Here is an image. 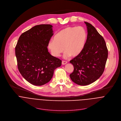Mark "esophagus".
Returning a JSON list of instances; mask_svg holds the SVG:
<instances>
[{
  "label": "esophagus",
  "mask_w": 121,
  "mask_h": 121,
  "mask_svg": "<svg viewBox=\"0 0 121 121\" xmlns=\"http://www.w3.org/2000/svg\"><path fill=\"white\" fill-rule=\"evenodd\" d=\"M67 61H65V60H62V65H65L66 64V63H67Z\"/></svg>",
  "instance_id": "34e87169"
}]
</instances>
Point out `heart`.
I'll use <instances>...</instances> for the list:
<instances>
[{
  "mask_svg": "<svg viewBox=\"0 0 121 121\" xmlns=\"http://www.w3.org/2000/svg\"><path fill=\"white\" fill-rule=\"evenodd\" d=\"M86 31L82 26L68 27L59 32L54 37V40L48 43V48L55 57L60 56L65 52L68 58L78 56L82 51L86 41Z\"/></svg>",
  "mask_w": 121,
  "mask_h": 121,
  "instance_id": "heart-1",
  "label": "heart"
}]
</instances>
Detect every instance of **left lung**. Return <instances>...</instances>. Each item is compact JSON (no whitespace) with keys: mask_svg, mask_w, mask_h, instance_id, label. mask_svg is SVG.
<instances>
[{"mask_svg":"<svg viewBox=\"0 0 121 121\" xmlns=\"http://www.w3.org/2000/svg\"><path fill=\"white\" fill-rule=\"evenodd\" d=\"M85 23L87 30L85 46L80 54L70 61L74 68L70 77L73 82L81 86L89 85L100 77L108 56L104 38L91 24Z\"/></svg>","mask_w":121,"mask_h":121,"instance_id":"1","label":"left lung"}]
</instances>
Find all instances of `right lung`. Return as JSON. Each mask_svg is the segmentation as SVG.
<instances>
[{
    "label": "right lung",
    "instance_id": "obj_1",
    "mask_svg": "<svg viewBox=\"0 0 121 121\" xmlns=\"http://www.w3.org/2000/svg\"><path fill=\"white\" fill-rule=\"evenodd\" d=\"M52 26L49 24L35 26L20 36L15 47L18 69L34 85L48 82L54 70L61 65V60L51 55L47 48L53 35Z\"/></svg>",
    "mask_w": 121,
    "mask_h": 121
}]
</instances>
